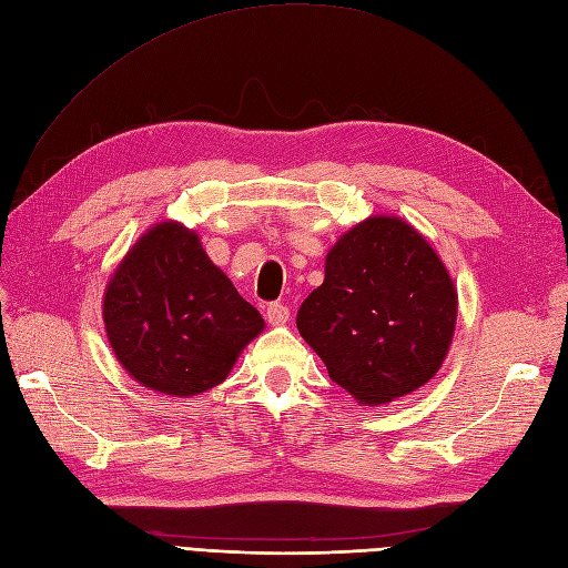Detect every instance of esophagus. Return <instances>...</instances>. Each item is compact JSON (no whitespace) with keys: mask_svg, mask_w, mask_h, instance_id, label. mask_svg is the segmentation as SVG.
<instances>
[{"mask_svg":"<svg viewBox=\"0 0 568 568\" xmlns=\"http://www.w3.org/2000/svg\"><path fill=\"white\" fill-rule=\"evenodd\" d=\"M287 318H290V308H287L285 304L271 302V304L266 306V321H268L271 325H283V323H287Z\"/></svg>","mask_w":568,"mask_h":568,"instance_id":"obj_1","label":"esophagus"}]
</instances>
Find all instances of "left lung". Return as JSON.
<instances>
[{
  "instance_id": "1",
  "label": "left lung",
  "mask_w": 568,
  "mask_h": 568,
  "mask_svg": "<svg viewBox=\"0 0 568 568\" xmlns=\"http://www.w3.org/2000/svg\"><path fill=\"white\" fill-rule=\"evenodd\" d=\"M456 292L426 239L397 217H369L327 252L325 281L297 327L332 382L363 405L409 395L449 351Z\"/></svg>"
}]
</instances>
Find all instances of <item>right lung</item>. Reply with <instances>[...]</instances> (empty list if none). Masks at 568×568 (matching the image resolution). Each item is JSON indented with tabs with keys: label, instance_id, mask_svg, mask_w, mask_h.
Instances as JSON below:
<instances>
[{
	"label": "right lung",
	"instance_id": "add662e5",
	"mask_svg": "<svg viewBox=\"0 0 568 568\" xmlns=\"http://www.w3.org/2000/svg\"><path fill=\"white\" fill-rule=\"evenodd\" d=\"M102 313L125 372L165 395H199L222 384L264 327L194 231L175 222L156 224L125 255Z\"/></svg>",
	"mask_w": 568,
	"mask_h": 568
}]
</instances>
